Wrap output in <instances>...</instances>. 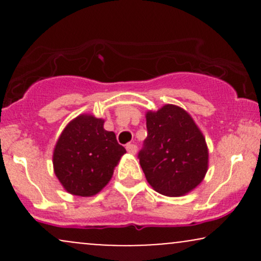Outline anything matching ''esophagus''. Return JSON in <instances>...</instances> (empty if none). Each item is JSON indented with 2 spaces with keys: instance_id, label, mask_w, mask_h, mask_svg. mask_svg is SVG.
<instances>
[{
  "instance_id": "34e87169",
  "label": "esophagus",
  "mask_w": 261,
  "mask_h": 261,
  "mask_svg": "<svg viewBox=\"0 0 261 261\" xmlns=\"http://www.w3.org/2000/svg\"><path fill=\"white\" fill-rule=\"evenodd\" d=\"M126 149H127L128 153L135 154V153H136V152H137V146L135 145V143H127V145H126Z\"/></svg>"
}]
</instances>
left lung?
<instances>
[{"label": "left lung", "instance_id": "obj_1", "mask_svg": "<svg viewBox=\"0 0 261 261\" xmlns=\"http://www.w3.org/2000/svg\"><path fill=\"white\" fill-rule=\"evenodd\" d=\"M147 137L139 152L141 168L157 193L180 196L195 189L207 172L205 137L181 108L167 104L146 114Z\"/></svg>", "mask_w": 261, "mask_h": 261}]
</instances>
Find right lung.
Wrapping results in <instances>:
<instances>
[{
	"label": "right lung",
	"instance_id": "right-lung-1",
	"mask_svg": "<svg viewBox=\"0 0 261 261\" xmlns=\"http://www.w3.org/2000/svg\"><path fill=\"white\" fill-rule=\"evenodd\" d=\"M104 120L80 115L72 120L54 149V170L60 182L72 195H95L109 182L114 168L126 149L119 145Z\"/></svg>",
	"mask_w": 261,
	"mask_h": 261
}]
</instances>
